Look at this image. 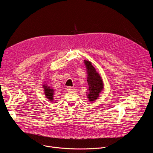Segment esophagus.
Returning a JSON list of instances; mask_svg holds the SVG:
<instances>
[{"label":"esophagus","mask_w":153,"mask_h":153,"mask_svg":"<svg viewBox=\"0 0 153 153\" xmlns=\"http://www.w3.org/2000/svg\"><path fill=\"white\" fill-rule=\"evenodd\" d=\"M67 90L68 91H73L74 90V88H73V87H70V86H68L67 88Z\"/></svg>","instance_id":"34e87169"}]
</instances>
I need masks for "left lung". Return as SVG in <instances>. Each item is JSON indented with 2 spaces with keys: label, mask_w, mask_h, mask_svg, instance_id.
<instances>
[{
  "label": "left lung",
  "mask_w": 153,
  "mask_h": 153,
  "mask_svg": "<svg viewBox=\"0 0 153 153\" xmlns=\"http://www.w3.org/2000/svg\"><path fill=\"white\" fill-rule=\"evenodd\" d=\"M84 63L87 72V82L89 86L88 93H86V94L88 100L92 102L99 97V94L103 91V82L90 61L85 60Z\"/></svg>",
  "instance_id": "8db88e82"
}]
</instances>
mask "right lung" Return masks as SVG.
<instances>
[{
  "label": "right lung",
  "instance_id": "1",
  "mask_svg": "<svg viewBox=\"0 0 153 153\" xmlns=\"http://www.w3.org/2000/svg\"><path fill=\"white\" fill-rule=\"evenodd\" d=\"M43 91H44V94L45 95V97L51 102H53L54 100V94L55 91L54 90L51 88L50 86H48V85L44 84L43 85Z\"/></svg>",
  "mask_w": 153,
  "mask_h": 153
}]
</instances>
